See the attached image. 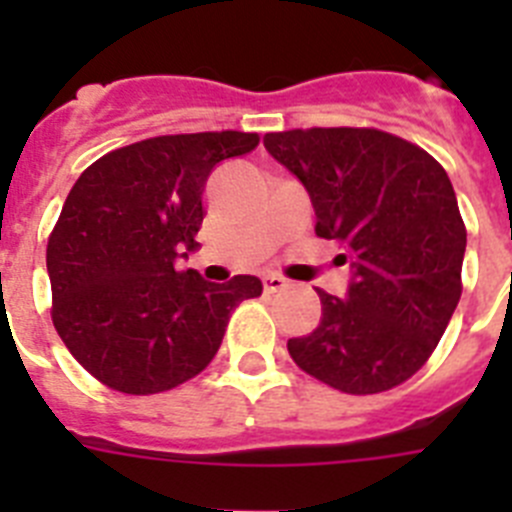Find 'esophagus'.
Segmentation results:
<instances>
[{"mask_svg": "<svg viewBox=\"0 0 512 512\" xmlns=\"http://www.w3.org/2000/svg\"><path fill=\"white\" fill-rule=\"evenodd\" d=\"M287 279H282L279 274H266L264 277V289L266 292H282V289H287Z\"/></svg>", "mask_w": 512, "mask_h": 512, "instance_id": "34e87169", "label": "esophagus"}]
</instances>
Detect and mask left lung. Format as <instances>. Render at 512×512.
<instances>
[{"instance_id": "obj_1", "label": "left lung", "mask_w": 512, "mask_h": 512, "mask_svg": "<svg viewBox=\"0 0 512 512\" xmlns=\"http://www.w3.org/2000/svg\"><path fill=\"white\" fill-rule=\"evenodd\" d=\"M264 146L300 179L315 233L351 266L346 297L318 289L323 318L289 338V356L348 395L392 390L428 361L459 305L467 228L449 174L423 148L369 128L266 133Z\"/></svg>"}]
</instances>
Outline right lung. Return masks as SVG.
I'll use <instances>...</instances> for the list:
<instances>
[{
  "label": "right lung",
  "mask_w": 512,
  "mask_h": 512,
  "mask_svg": "<svg viewBox=\"0 0 512 512\" xmlns=\"http://www.w3.org/2000/svg\"><path fill=\"white\" fill-rule=\"evenodd\" d=\"M256 133L161 135L117 148L76 179L48 238L53 325L92 377L125 395H156L200 374L223 343L230 310L261 279L215 284L179 271L200 243L202 192Z\"/></svg>",
  "instance_id": "1"
}]
</instances>
